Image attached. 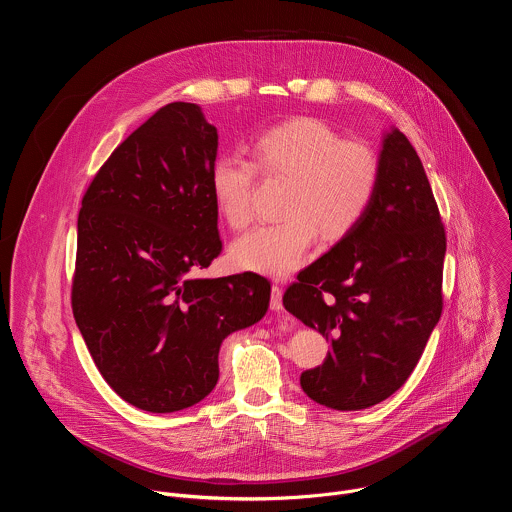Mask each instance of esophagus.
<instances>
[{
    "instance_id": "esophagus-1",
    "label": "esophagus",
    "mask_w": 512,
    "mask_h": 512,
    "mask_svg": "<svg viewBox=\"0 0 512 512\" xmlns=\"http://www.w3.org/2000/svg\"><path fill=\"white\" fill-rule=\"evenodd\" d=\"M281 287L279 285H273L271 287V300H269V308L273 310V312H281L283 310V304H281Z\"/></svg>"
}]
</instances>
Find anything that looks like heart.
Instances as JSON below:
<instances>
[{
    "instance_id": "obj_1",
    "label": "heart",
    "mask_w": 512,
    "mask_h": 512,
    "mask_svg": "<svg viewBox=\"0 0 512 512\" xmlns=\"http://www.w3.org/2000/svg\"><path fill=\"white\" fill-rule=\"evenodd\" d=\"M253 164L235 156L210 166L208 184L214 206L233 229L251 221L255 170L265 178L287 180L281 204L285 221L261 225L239 237L231 265L273 279L298 271L316 241L336 243L367 214L379 184V156L358 139L314 117H294L257 133L249 143Z\"/></svg>"
}]
</instances>
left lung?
<instances>
[{"label": "left lung", "instance_id": "left-lung-1", "mask_svg": "<svg viewBox=\"0 0 512 512\" xmlns=\"http://www.w3.org/2000/svg\"><path fill=\"white\" fill-rule=\"evenodd\" d=\"M379 166L362 221L283 296L289 314L332 344L300 385L338 411L401 389L442 316L446 233L423 164L397 127L383 133Z\"/></svg>", "mask_w": 512, "mask_h": 512}]
</instances>
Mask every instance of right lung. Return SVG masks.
Segmentation results:
<instances>
[{
	"instance_id": "obj_1",
	"label": "right lung",
	"mask_w": 512,
	"mask_h": 512,
	"mask_svg": "<svg viewBox=\"0 0 512 512\" xmlns=\"http://www.w3.org/2000/svg\"><path fill=\"white\" fill-rule=\"evenodd\" d=\"M218 133L194 103L137 127L93 178L79 212L72 314L109 387L150 413L202 401L223 340L257 324V273L192 277L221 253L208 174Z\"/></svg>"
}]
</instances>
